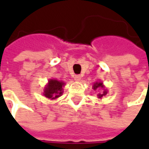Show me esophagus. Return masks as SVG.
<instances>
[{
  "label": "esophagus",
  "instance_id": "1",
  "mask_svg": "<svg viewBox=\"0 0 149 149\" xmlns=\"http://www.w3.org/2000/svg\"><path fill=\"white\" fill-rule=\"evenodd\" d=\"M74 79H75L76 81H79V80L81 79V76H80L79 74H76V75L74 76Z\"/></svg>",
  "mask_w": 149,
  "mask_h": 149
}]
</instances>
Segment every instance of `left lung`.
I'll return each instance as SVG.
<instances>
[{
  "mask_svg": "<svg viewBox=\"0 0 149 149\" xmlns=\"http://www.w3.org/2000/svg\"><path fill=\"white\" fill-rule=\"evenodd\" d=\"M104 87V85H103V83H95L94 84V86H93V88L95 90H96V89H98V88H103ZM107 95V91L106 90H104V92L102 93V94H99V98H102L104 95Z\"/></svg>",
  "mask_w": 149,
  "mask_h": 149,
  "instance_id": "left-lung-1",
  "label": "left lung"
}]
</instances>
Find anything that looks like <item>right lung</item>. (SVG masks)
<instances>
[{
  "instance_id": "add662e5",
  "label": "right lung",
  "mask_w": 149,
  "mask_h": 149,
  "mask_svg": "<svg viewBox=\"0 0 149 149\" xmlns=\"http://www.w3.org/2000/svg\"><path fill=\"white\" fill-rule=\"evenodd\" d=\"M63 85L64 83L61 81H58L56 79H50L49 81V84L47 85V87L45 89L44 95L51 100H54L58 97H60L62 95L63 91Z\"/></svg>"
}]
</instances>
